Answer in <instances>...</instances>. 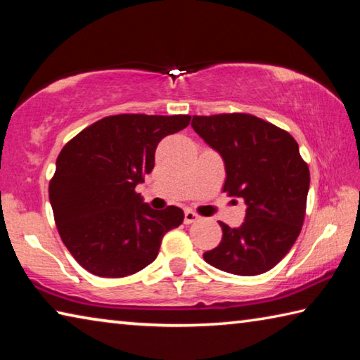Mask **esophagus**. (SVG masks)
<instances>
[{"instance_id": "34e87169", "label": "esophagus", "mask_w": 360, "mask_h": 360, "mask_svg": "<svg viewBox=\"0 0 360 360\" xmlns=\"http://www.w3.org/2000/svg\"><path fill=\"white\" fill-rule=\"evenodd\" d=\"M198 219V214H195L193 211H191V210H186V212H184V222L186 224H192V222H195Z\"/></svg>"}]
</instances>
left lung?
<instances>
[{
  "mask_svg": "<svg viewBox=\"0 0 360 360\" xmlns=\"http://www.w3.org/2000/svg\"><path fill=\"white\" fill-rule=\"evenodd\" d=\"M193 130L225 163L222 191L248 205L238 229L219 222L222 240L203 254L219 270L255 276L294 246L307 211L309 168L290 133L252 114L193 115Z\"/></svg>",
  "mask_w": 360,
  "mask_h": 360,
  "instance_id": "left-lung-1",
  "label": "left lung"
}]
</instances>
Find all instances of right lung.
<instances>
[{
    "instance_id": "right-lung-1",
    "label": "right lung",
    "mask_w": 360,
    "mask_h": 360,
    "mask_svg": "<svg viewBox=\"0 0 360 360\" xmlns=\"http://www.w3.org/2000/svg\"><path fill=\"white\" fill-rule=\"evenodd\" d=\"M191 115H108L63 146L49 182L60 238L85 270L133 275L155 260L163 235L179 227L178 206L155 211L135 187L154 168L157 144Z\"/></svg>"
}]
</instances>
